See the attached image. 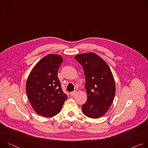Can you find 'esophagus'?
<instances>
[{"label": "esophagus", "instance_id": "esophagus-1", "mask_svg": "<svg viewBox=\"0 0 148 148\" xmlns=\"http://www.w3.org/2000/svg\"><path fill=\"white\" fill-rule=\"evenodd\" d=\"M76 93V91H72V92H71L70 94V95H71V96H73Z\"/></svg>", "mask_w": 148, "mask_h": 148}]
</instances>
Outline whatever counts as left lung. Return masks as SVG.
I'll list each match as a JSON object with an SVG mask.
<instances>
[{"label":"left lung","mask_w":148,"mask_h":148,"mask_svg":"<svg viewBox=\"0 0 148 148\" xmlns=\"http://www.w3.org/2000/svg\"><path fill=\"white\" fill-rule=\"evenodd\" d=\"M74 58L82 66L86 77L87 100L82 106V112L91 118L101 117L110 108L115 94L112 72L107 62L94 53Z\"/></svg>","instance_id":"1"}]
</instances>
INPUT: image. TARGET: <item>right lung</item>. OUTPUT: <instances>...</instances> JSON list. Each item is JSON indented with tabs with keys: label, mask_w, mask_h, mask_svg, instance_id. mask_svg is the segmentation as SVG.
<instances>
[{
	"label": "right lung",
	"mask_w": 148,
	"mask_h": 148,
	"mask_svg": "<svg viewBox=\"0 0 148 148\" xmlns=\"http://www.w3.org/2000/svg\"><path fill=\"white\" fill-rule=\"evenodd\" d=\"M63 60L61 56L49 54L33 67L26 82L29 102L35 112L45 117L60 112L67 95L63 92L57 72Z\"/></svg>",
	"instance_id": "add662e5"
}]
</instances>
